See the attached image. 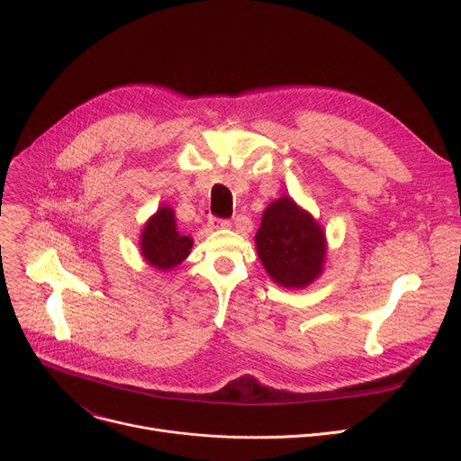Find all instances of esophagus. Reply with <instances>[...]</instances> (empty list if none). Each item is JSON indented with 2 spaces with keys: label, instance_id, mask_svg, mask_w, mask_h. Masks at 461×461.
Segmentation results:
<instances>
[{
  "label": "esophagus",
  "instance_id": "1",
  "mask_svg": "<svg viewBox=\"0 0 461 461\" xmlns=\"http://www.w3.org/2000/svg\"><path fill=\"white\" fill-rule=\"evenodd\" d=\"M208 224H210L212 230H226V228H231V222H230V221H226V219H217V217H212Z\"/></svg>",
  "mask_w": 461,
  "mask_h": 461
}]
</instances>
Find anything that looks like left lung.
Masks as SVG:
<instances>
[{
    "mask_svg": "<svg viewBox=\"0 0 461 461\" xmlns=\"http://www.w3.org/2000/svg\"><path fill=\"white\" fill-rule=\"evenodd\" d=\"M255 249L276 285L303 290L322 276L328 242L315 217L283 194L262 213Z\"/></svg>",
    "mask_w": 461,
    "mask_h": 461,
    "instance_id": "obj_1",
    "label": "left lung"
}]
</instances>
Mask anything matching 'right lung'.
I'll return each mask as SVG.
<instances>
[{
	"label": "right lung",
	"mask_w": 461,
	"mask_h": 461,
	"mask_svg": "<svg viewBox=\"0 0 461 461\" xmlns=\"http://www.w3.org/2000/svg\"><path fill=\"white\" fill-rule=\"evenodd\" d=\"M139 246L146 265L158 272H169L187 258L193 239L178 231L173 208L162 204L146 221Z\"/></svg>",
	"instance_id": "obj_1"
}]
</instances>
